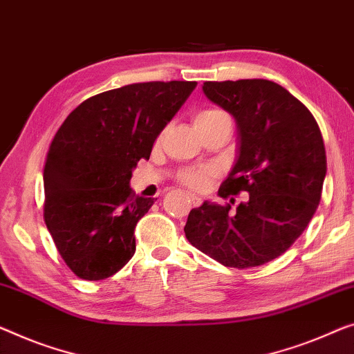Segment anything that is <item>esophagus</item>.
Listing matches in <instances>:
<instances>
[{"label":"esophagus","mask_w":354,"mask_h":354,"mask_svg":"<svg viewBox=\"0 0 354 354\" xmlns=\"http://www.w3.org/2000/svg\"><path fill=\"white\" fill-rule=\"evenodd\" d=\"M187 198H189V202L194 205V207H200V205H202V198L197 197V195L187 194Z\"/></svg>","instance_id":"esophagus-1"}]
</instances>
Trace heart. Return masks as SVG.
<instances>
[{
  "label": "heart",
  "instance_id": "obj_1",
  "mask_svg": "<svg viewBox=\"0 0 354 354\" xmlns=\"http://www.w3.org/2000/svg\"><path fill=\"white\" fill-rule=\"evenodd\" d=\"M225 115L223 111L219 109H203L195 115V125L211 122V120L223 118ZM214 176V170L209 167H200V168H187L178 173V181L184 184V186L195 189V191H203L209 184V179Z\"/></svg>",
  "mask_w": 354,
  "mask_h": 354
}]
</instances>
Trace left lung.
I'll return each instance as SVG.
<instances>
[{"label": "left lung", "instance_id": "left-lung-1", "mask_svg": "<svg viewBox=\"0 0 354 354\" xmlns=\"http://www.w3.org/2000/svg\"><path fill=\"white\" fill-rule=\"evenodd\" d=\"M211 102L234 115L240 156L219 197L189 213L186 239L225 267L267 263L294 245L319 205L326 149L313 114L267 79L203 82ZM248 194L235 210L234 194Z\"/></svg>", "mask_w": 354, "mask_h": 354}]
</instances>
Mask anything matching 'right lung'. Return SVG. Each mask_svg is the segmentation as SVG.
<instances>
[{
  "label": "right lung",
  "instance_id": "add662e5",
  "mask_svg": "<svg viewBox=\"0 0 354 354\" xmlns=\"http://www.w3.org/2000/svg\"><path fill=\"white\" fill-rule=\"evenodd\" d=\"M195 81L129 84L73 109L49 146L44 221L76 277H113L135 254V227L154 198L135 195L131 168L189 98Z\"/></svg>",
  "mask_w": 354,
  "mask_h": 354
}]
</instances>
